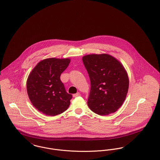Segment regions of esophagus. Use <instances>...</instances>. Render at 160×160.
I'll use <instances>...</instances> for the list:
<instances>
[{"instance_id": "esophagus-1", "label": "esophagus", "mask_w": 160, "mask_h": 160, "mask_svg": "<svg viewBox=\"0 0 160 160\" xmlns=\"http://www.w3.org/2000/svg\"><path fill=\"white\" fill-rule=\"evenodd\" d=\"M80 95V93H79V92H77L76 93H75V94H73V97L74 98H75V97H78V96H79Z\"/></svg>"}]
</instances>
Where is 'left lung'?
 Here are the masks:
<instances>
[{"label":"left lung","instance_id":"obj_1","mask_svg":"<svg viewBox=\"0 0 160 160\" xmlns=\"http://www.w3.org/2000/svg\"><path fill=\"white\" fill-rule=\"evenodd\" d=\"M82 61L91 82L88 106L101 116L115 112L125 100L128 90L129 79L125 67L108 54L86 55Z\"/></svg>","mask_w":160,"mask_h":160}]
</instances>
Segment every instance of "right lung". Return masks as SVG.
I'll list each match as a JSON object with an SVG mask.
<instances>
[{"label": "right lung", "instance_id": "1", "mask_svg": "<svg viewBox=\"0 0 160 160\" xmlns=\"http://www.w3.org/2000/svg\"><path fill=\"white\" fill-rule=\"evenodd\" d=\"M70 61V58H45L39 62L29 74L27 92L30 101L45 115L60 114L70 104L72 95L66 92L60 79Z\"/></svg>", "mask_w": 160, "mask_h": 160}]
</instances>
